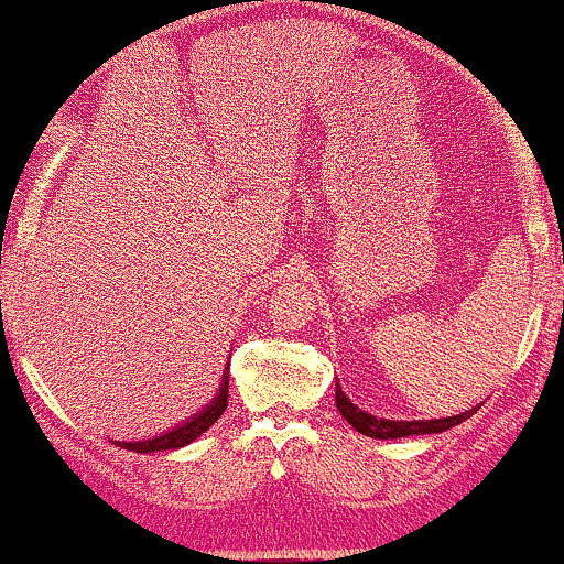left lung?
I'll return each instance as SVG.
<instances>
[{
  "label": "left lung",
  "instance_id": "obj_1",
  "mask_svg": "<svg viewBox=\"0 0 564 564\" xmlns=\"http://www.w3.org/2000/svg\"><path fill=\"white\" fill-rule=\"evenodd\" d=\"M336 408L344 415L346 423H351L359 434L372 436V438H400V436H415V434H442V431L457 426L465 419H469L473 411H465L459 415H449V419H436V421H390V419H377V415L361 411L344 395V390L336 384Z\"/></svg>",
  "mask_w": 564,
  "mask_h": 564
}]
</instances>
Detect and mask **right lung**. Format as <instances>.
<instances>
[{
	"label": "right lung",
	"mask_w": 564,
	"mask_h": 564,
	"mask_svg": "<svg viewBox=\"0 0 564 564\" xmlns=\"http://www.w3.org/2000/svg\"><path fill=\"white\" fill-rule=\"evenodd\" d=\"M226 408H228V372H223L218 395L210 400V405H205L203 411L192 415V419L180 423V426H174L172 431H166V434L141 438V442H115V444L122 446V449H128V452H141V454L180 449V446H187L195 442L199 434H205V431L220 419Z\"/></svg>",
	"instance_id": "add662e5"
}]
</instances>
